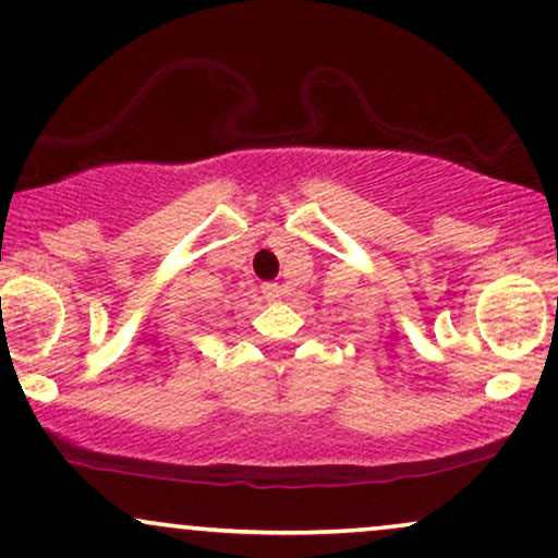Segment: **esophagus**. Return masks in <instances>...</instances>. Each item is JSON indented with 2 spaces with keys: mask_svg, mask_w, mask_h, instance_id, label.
I'll return each instance as SVG.
<instances>
[{
  "mask_svg": "<svg viewBox=\"0 0 558 558\" xmlns=\"http://www.w3.org/2000/svg\"><path fill=\"white\" fill-rule=\"evenodd\" d=\"M260 292H264L266 300H279L287 292V287L279 284V281H266V284H260Z\"/></svg>",
  "mask_w": 558,
  "mask_h": 558,
  "instance_id": "obj_1",
  "label": "esophagus"
}]
</instances>
